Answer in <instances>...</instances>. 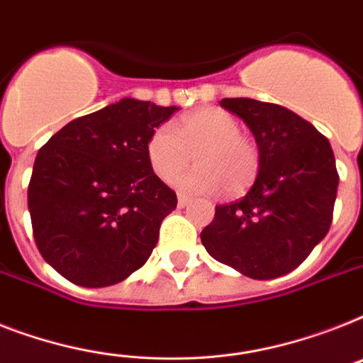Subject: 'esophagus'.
<instances>
[{"instance_id":"obj_1","label":"esophagus","mask_w":363,"mask_h":363,"mask_svg":"<svg viewBox=\"0 0 363 363\" xmlns=\"http://www.w3.org/2000/svg\"><path fill=\"white\" fill-rule=\"evenodd\" d=\"M190 203H191L190 197L184 196V194H179V197H177V205H179V207L184 208V207H188Z\"/></svg>"}]
</instances>
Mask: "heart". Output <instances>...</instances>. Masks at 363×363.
Returning a JSON list of instances; mask_svg holds the SVG:
<instances>
[{"label":"heart","mask_w":363,"mask_h":363,"mask_svg":"<svg viewBox=\"0 0 363 363\" xmlns=\"http://www.w3.org/2000/svg\"><path fill=\"white\" fill-rule=\"evenodd\" d=\"M240 121L222 108H203L172 126H158L147 141V160L162 181H173L190 164L197 167L175 181L182 191L216 196H242L261 169L255 141L240 134Z\"/></svg>","instance_id":"b5f03b06"}]
</instances>
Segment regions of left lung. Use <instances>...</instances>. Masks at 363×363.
Masks as SVG:
<instances>
[{
	"instance_id": "1",
	"label": "left lung",
	"mask_w": 363,
	"mask_h": 363,
	"mask_svg": "<svg viewBox=\"0 0 363 363\" xmlns=\"http://www.w3.org/2000/svg\"><path fill=\"white\" fill-rule=\"evenodd\" d=\"M252 130L261 169L240 201L220 205L201 231L211 257L252 279L285 276L326 237L340 175L330 141L284 106L223 99Z\"/></svg>"
}]
</instances>
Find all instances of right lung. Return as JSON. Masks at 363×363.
Instances as JSON below:
<instances>
[{"mask_svg": "<svg viewBox=\"0 0 363 363\" xmlns=\"http://www.w3.org/2000/svg\"><path fill=\"white\" fill-rule=\"evenodd\" d=\"M177 110L121 99L70 121L38 151L28 188L33 237L63 278L108 287L151 257L177 196L152 172L147 141Z\"/></svg>", "mask_w": 363, "mask_h": 363, "instance_id": "1", "label": "right lung"}]
</instances>
